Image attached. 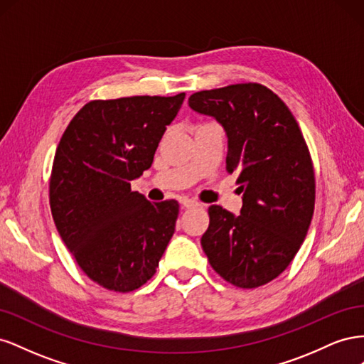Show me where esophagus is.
I'll use <instances>...</instances> for the list:
<instances>
[{
    "instance_id": "1",
    "label": "esophagus",
    "mask_w": 364,
    "mask_h": 364,
    "mask_svg": "<svg viewBox=\"0 0 364 364\" xmlns=\"http://www.w3.org/2000/svg\"><path fill=\"white\" fill-rule=\"evenodd\" d=\"M179 202H181V205H182L183 208H196V206H200L199 202H196V200H193V199H188V197H182V199H181Z\"/></svg>"
}]
</instances>
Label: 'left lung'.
Returning <instances> with one entry per match:
<instances>
[{
    "label": "left lung",
    "instance_id": "left-lung-1",
    "mask_svg": "<svg viewBox=\"0 0 364 364\" xmlns=\"http://www.w3.org/2000/svg\"><path fill=\"white\" fill-rule=\"evenodd\" d=\"M228 135L226 170L237 173L240 215L209 206L202 247L229 284L257 289L289 267L310 228L316 182L310 151L290 109L259 83H238L188 98Z\"/></svg>",
    "mask_w": 364,
    "mask_h": 364
}]
</instances>
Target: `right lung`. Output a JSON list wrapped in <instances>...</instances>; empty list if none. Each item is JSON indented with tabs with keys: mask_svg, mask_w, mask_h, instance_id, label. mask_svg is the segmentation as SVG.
<instances>
[{
	"mask_svg": "<svg viewBox=\"0 0 364 364\" xmlns=\"http://www.w3.org/2000/svg\"><path fill=\"white\" fill-rule=\"evenodd\" d=\"M183 98L92 100L60 138L50 178L54 225L87 278L107 290L144 285L174 234L179 203H151L130 181L150 168Z\"/></svg>",
	"mask_w": 364,
	"mask_h": 364,
	"instance_id": "right-lung-1",
	"label": "right lung"
}]
</instances>
